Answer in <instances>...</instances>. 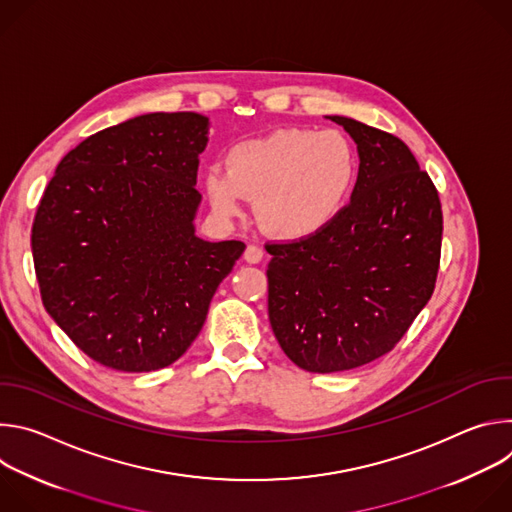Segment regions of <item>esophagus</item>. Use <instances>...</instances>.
I'll return each mask as SVG.
<instances>
[{"label":"esophagus","instance_id":"34e87169","mask_svg":"<svg viewBox=\"0 0 512 512\" xmlns=\"http://www.w3.org/2000/svg\"><path fill=\"white\" fill-rule=\"evenodd\" d=\"M263 249L261 247H257V245H249L247 249H245V261L247 263H261V259H263Z\"/></svg>","mask_w":512,"mask_h":512}]
</instances>
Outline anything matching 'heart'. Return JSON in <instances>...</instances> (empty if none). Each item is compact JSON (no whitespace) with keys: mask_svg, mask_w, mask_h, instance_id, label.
Masks as SVG:
<instances>
[{"mask_svg":"<svg viewBox=\"0 0 512 512\" xmlns=\"http://www.w3.org/2000/svg\"><path fill=\"white\" fill-rule=\"evenodd\" d=\"M356 172L346 135L289 127L235 143L225 154V170L208 168L202 182L216 214L239 216L245 198H255L257 221L269 235L304 241L340 214Z\"/></svg>","mask_w":512,"mask_h":512,"instance_id":"obj_1","label":"heart"}]
</instances>
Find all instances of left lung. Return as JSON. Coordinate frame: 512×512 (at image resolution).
Segmentation results:
<instances>
[{
  "mask_svg": "<svg viewBox=\"0 0 512 512\" xmlns=\"http://www.w3.org/2000/svg\"><path fill=\"white\" fill-rule=\"evenodd\" d=\"M328 119L358 150L350 202L322 233L265 245L273 334L310 373L362 367L403 338L433 294L444 231L440 196L399 137Z\"/></svg>",
  "mask_w": 512,
  "mask_h": 512,
  "instance_id": "1",
  "label": "left lung"
}]
</instances>
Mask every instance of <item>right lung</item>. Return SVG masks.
Listing matches in <instances>:
<instances>
[{
  "label": "right lung",
  "mask_w": 512,
  "mask_h": 512,
  "mask_svg": "<svg viewBox=\"0 0 512 512\" xmlns=\"http://www.w3.org/2000/svg\"><path fill=\"white\" fill-rule=\"evenodd\" d=\"M206 143L204 115H139L81 141L44 190L32 225L42 304L103 367L178 360L245 251L194 233Z\"/></svg>",
  "instance_id": "add662e5"
}]
</instances>
